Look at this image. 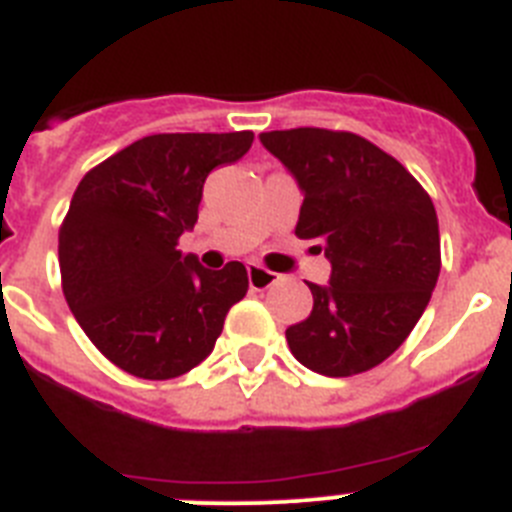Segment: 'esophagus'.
Wrapping results in <instances>:
<instances>
[{
    "label": "esophagus",
    "mask_w": 512,
    "mask_h": 512,
    "mask_svg": "<svg viewBox=\"0 0 512 512\" xmlns=\"http://www.w3.org/2000/svg\"><path fill=\"white\" fill-rule=\"evenodd\" d=\"M246 271H248V284H251L253 289H266L271 287V284L279 282V274L264 269L261 264H248Z\"/></svg>",
    "instance_id": "esophagus-1"
}]
</instances>
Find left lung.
Masks as SVG:
<instances>
[{"label":"left lung","mask_w":512,"mask_h":512,"mask_svg":"<svg viewBox=\"0 0 512 512\" xmlns=\"http://www.w3.org/2000/svg\"><path fill=\"white\" fill-rule=\"evenodd\" d=\"M259 138L305 194L295 233L320 241L312 248L330 261L328 284H307L312 312L287 328L289 348L325 377L369 372L402 346L436 289V207L361 135L295 128Z\"/></svg>","instance_id":"1"}]
</instances>
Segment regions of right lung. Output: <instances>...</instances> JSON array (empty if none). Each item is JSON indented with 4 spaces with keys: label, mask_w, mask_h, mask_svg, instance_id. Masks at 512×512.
<instances>
[{
    "label": "right lung",
    "mask_w": 512,
    "mask_h": 512,
    "mask_svg": "<svg viewBox=\"0 0 512 512\" xmlns=\"http://www.w3.org/2000/svg\"><path fill=\"white\" fill-rule=\"evenodd\" d=\"M253 143L241 133L148 135L89 171L58 233L63 295L89 341L122 372L174 379L207 359L248 292L241 261L205 269L176 248L202 184Z\"/></svg>",
    "instance_id": "obj_1"
}]
</instances>
